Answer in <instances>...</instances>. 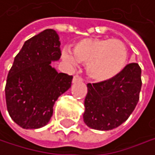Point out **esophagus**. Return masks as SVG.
Masks as SVG:
<instances>
[{"label": "esophagus", "instance_id": "obj_1", "mask_svg": "<svg viewBox=\"0 0 155 155\" xmlns=\"http://www.w3.org/2000/svg\"><path fill=\"white\" fill-rule=\"evenodd\" d=\"M80 82H83V78H82L80 75H75V76H73V79H72V83L73 84L80 83Z\"/></svg>", "mask_w": 155, "mask_h": 155}]
</instances>
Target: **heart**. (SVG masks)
<instances>
[{
	"label": "heart",
	"mask_w": 155,
	"mask_h": 155,
	"mask_svg": "<svg viewBox=\"0 0 155 155\" xmlns=\"http://www.w3.org/2000/svg\"><path fill=\"white\" fill-rule=\"evenodd\" d=\"M127 48L117 39L85 38L77 41L62 57L72 65L87 64V72L96 82H106L117 76L127 62Z\"/></svg>",
	"instance_id": "1"
}]
</instances>
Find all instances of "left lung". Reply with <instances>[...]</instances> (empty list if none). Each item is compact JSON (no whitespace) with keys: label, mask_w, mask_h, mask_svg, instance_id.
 <instances>
[{"label":"left lung","mask_w":155,"mask_h":155,"mask_svg":"<svg viewBox=\"0 0 155 155\" xmlns=\"http://www.w3.org/2000/svg\"><path fill=\"white\" fill-rule=\"evenodd\" d=\"M138 63L127 64L114 78L88 84L84 121L93 129L109 131L120 126L134 112L142 87Z\"/></svg>","instance_id":"left-lung-1"}]
</instances>
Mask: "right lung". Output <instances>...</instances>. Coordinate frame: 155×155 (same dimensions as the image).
<instances>
[{"label": "right lung", "instance_id": "obj_1", "mask_svg": "<svg viewBox=\"0 0 155 155\" xmlns=\"http://www.w3.org/2000/svg\"><path fill=\"white\" fill-rule=\"evenodd\" d=\"M57 32L47 29L27 40L9 71L5 98L11 118L23 129L45 126L58 97L71 85L72 76L58 72L51 61L61 58Z\"/></svg>", "mask_w": 155, "mask_h": 155}]
</instances>
